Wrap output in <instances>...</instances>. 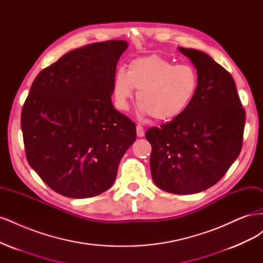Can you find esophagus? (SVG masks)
<instances>
[{
  "label": "esophagus",
  "instance_id": "1",
  "mask_svg": "<svg viewBox=\"0 0 263 263\" xmlns=\"http://www.w3.org/2000/svg\"><path fill=\"white\" fill-rule=\"evenodd\" d=\"M136 132H137V136H138V137H144L145 129H144V127H142L140 124H138V125L136 126Z\"/></svg>",
  "mask_w": 263,
  "mask_h": 263
}]
</instances>
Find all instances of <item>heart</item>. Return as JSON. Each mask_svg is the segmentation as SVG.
Listing matches in <instances>:
<instances>
[{
	"label": "heart",
	"instance_id": "1",
	"mask_svg": "<svg viewBox=\"0 0 263 263\" xmlns=\"http://www.w3.org/2000/svg\"><path fill=\"white\" fill-rule=\"evenodd\" d=\"M198 85L195 69L174 63L158 54L133 60L126 72L119 70L113 83L115 106L127 110L137 91L141 113L157 121H171L181 115L193 101Z\"/></svg>",
	"mask_w": 263,
	"mask_h": 263
}]
</instances>
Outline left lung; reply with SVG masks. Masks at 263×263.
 <instances>
[{
    "label": "left lung",
    "mask_w": 263,
    "mask_h": 263,
    "mask_svg": "<svg viewBox=\"0 0 263 263\" xmlns=\"http://www.w3.org/2000/svg\"><path fill=\"white\" fill-rule=\"evenodd\" d=\"M179 50L197 70L195 97L181 115L151 127L145 136L156 185L173 194H193L216 184L239 156L246 113L226 69L203 51Z\"/></svg>",
    "instance_id": "left-lung-1"
}]
</instances>
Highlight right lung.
Here are the masks:
<instances>
[{
    "instance_id": "1",
    "label": "right lung",
    "mask_w": 263,
    "mask_h": 263,
    "mask_svg": "<svg viewBox=\"0 0 263 263\" xmlns=\"http://www.w3.org/2000/svg\"><path fill=\"white\" fill-rule=\"evenodd\" d=\"M125 41L71 50L38 73L21 116L29 165L54 192L97 196L112 186L136 124L112 104Z\"/></svg>"
}]
</instances>
